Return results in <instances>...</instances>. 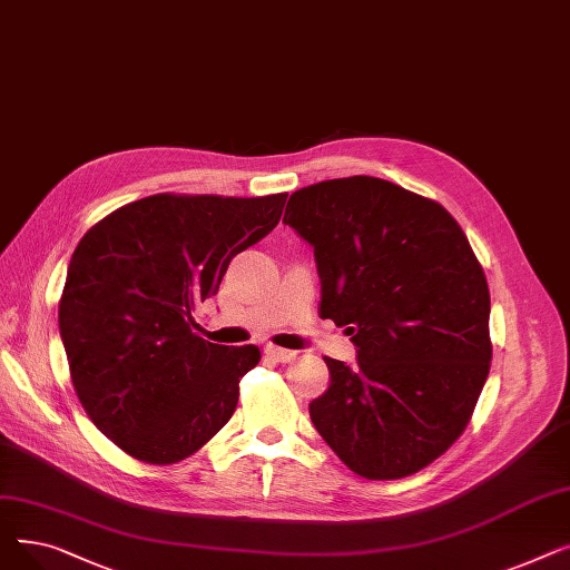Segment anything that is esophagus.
<instances>
[{
  "label": "esophagus",
  "instance_id": "esophagus-1",
  "mask_svg": "<svg viewBox=\"0 0 570 570\" xmlns=\"http://www.w3.org/2000/svg\"><path fill=\"white\" fill-rule=\"evenodd\" d=\"M265 355L275 357L277 363H293L295 357H297V353H295V351H288V348H279V346H273V344H267V346H265Z\"/></svg>",
  "mask_w": 570,
  "mask_h": 570
}]
</instances>
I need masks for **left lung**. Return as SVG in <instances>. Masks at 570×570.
Wrapping results in <instances>:
<instances>
[{
	"label": "left lung",
	"instance_id": "left-lung-1",
	"mask_svg": "<svg viewBox=\"0 0 570 570\" xmlns=\"http://www.w3.org/2000/svg\"><path fill=\"white\" fill-rule=\"evenodd\" d=\"M284 224L314 247L321 318L357 348L355 365L325 357L316 432L370 481L421 471L464 432L490 374V288L464 230L370 175L291 194Z\"/></svg>",
	"mask_w": 570,
	"mask_h": 570
}]
</instances>
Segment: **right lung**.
<instances>
[{
    "instance_id": "add662e5",
    "label": "right lung",
    "mask_w": 570,
    "mask_h": 570,
    "mask_svg": "<svg viewBox=\"0 0 570 570\" xmlns=\"http://www.w3.org/2000/svg\"><path fill=\"white\" fill-rule=\"evenodd\" d=\"M286 196L155 194L82 235L59 335L82 409L127 455L175 464L230 421L261 351L203 340L194 312L233 256L277 226Z\"/></svg>"
}]
</instances>
